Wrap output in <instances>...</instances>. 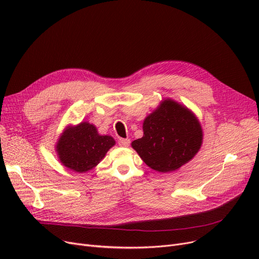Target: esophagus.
<instances>
[{"label": "esophagus", "instance_id": "esophagus-1", "mask_svg": "<svg viewBox=\"0 0 259 259\" xmlns=\"http://www.w3.org/2000/svg\"><path fill=\"white\" fill-rule=\"evenodd\" d=\"M118 145L120 147H128L130 145V140L129 139H119Z\"/></svg>", "mask_w": 259, "mask_h": 259}]
</instances>
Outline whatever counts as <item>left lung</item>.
<instances>
[{
    "instance_id": "1",
    "label": "left lung",
    "mask_w": 259,
    "mask_h": 259,
    "mask_svg": "<svg viewBox=\"0 0 259 259\" xmlns=\"http://www.w3.org/2000/svg\"><path fill=\"white\" fill-rule=\"evenodd\" d=\"M143 138L131 146L145 164L158 172L178 170L191 160L202 143V129L188 108L173 100L161 102L143 124Z\"/></svg>"
}]
</instances>
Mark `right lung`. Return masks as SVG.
Segmentation results:
<instances>
[{
    "instance_id": "obj_1",
    "label": "right lung",
    "mask_w": 259,
    "mask_h": 259,
    "mask_svg": "<svg viewBox=\"0 0 259 259\" xmlns=\"http://www.w3.org/2000/svg\"><path fill=\"white\" fill-rule=\"evenodd\" d=\"M114 145L110 135H100L94 125L81 121L65 129L57 144V152L65 167L83 173L97 166Z\"/></svg>"
}]
</instances>
